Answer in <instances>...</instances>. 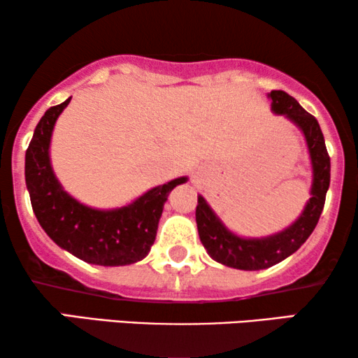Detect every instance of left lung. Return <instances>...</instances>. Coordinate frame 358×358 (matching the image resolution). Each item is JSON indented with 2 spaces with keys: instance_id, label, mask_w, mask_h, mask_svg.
Listing matches in <instances>:
<instances>
[{
  "instance_id": "left-lung-1",
  "label": "left lung",
  "mask_w": 358,
  "mask_h": 358,
  "mask_svg": "<svg viewBox=\"0 0 358 358\" xmlns=\"http://www.w3.org/2000/svg\"><path fill=\"white\" fill-rule=\"evenodd\" d=\"M267 96L273 114L287 117L305 136L313 169L311 199L300 217L282 231L264 238H243L229 231L207 200L199 195L195 222L200 241L213 261L239 271H262L296 252L316 228L331 182V158L317 120L285 91H271Z\"/></svg>"
}]
</instances>
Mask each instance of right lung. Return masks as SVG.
Listing matches in <instances>:
<instances>
[{
  "mask_svg": "<svg viewBox=\"0 0 358 358\" xmlns=\"http://www.w3.org/2000/svg\"><path fill=\"white\" fill-rule=\"evenodd\" d=\"M70 101L43 114L26 151V185L37 222L57 246L87 264L117 267L138 262L153 246L171 190L187 178L156 185L119 208L101 210L78 202L58 182L50 163L53 127Z\"/></svg>",
  "mask_w": 358,
  "mask_h": 358,
  "instance_id": "right-lung-1",
  "label": "right lung"
}]
</instances>
